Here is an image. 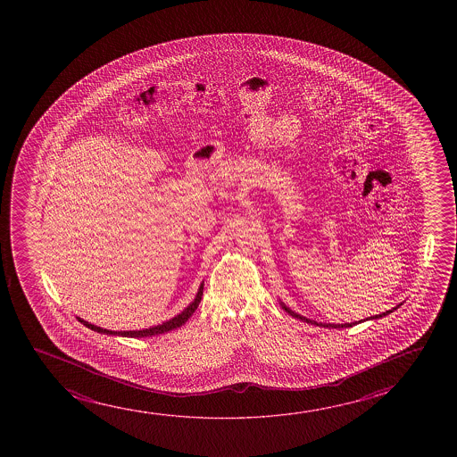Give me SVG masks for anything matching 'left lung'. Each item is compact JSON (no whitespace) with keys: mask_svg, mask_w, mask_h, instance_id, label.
<instances>
[{"mask_svg":"<svg viewBox=\"0 0 457 457\" xmlns=\"http://www.w3.org/2000/svg\"><path fill=\"white\" fill-rule=\"evenodd\" d=\"M282 309L286 311V312L290 313L294 319L301 320V321H306V323H311V325L315 326H321V328H337V329H340V328H351V326L357 325V323H361V321H354V323H342V325H336V323H319V321H315V320H309L306 319V317H303V315H300V313L294 312L290 307L286 306L284 303H281ZM400 306L394 307L392 311H386V312L379 313V315H375V317H369V319H382V317H386V315H388L390 312H394L395 309H398Z\"/></svg>","mask_w":457,"mask_h":457,"instance_id":"obj_1","label":"left lung"}]
</instances>
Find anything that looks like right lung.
<instances>
[{
    "mask_svg": "<svg viewBox=\"0 0 457 457\" xmlns=\"http://www.w3.org/2000/svg\"><path fill=\"white\" fill-rule=\"evenodd\" d=\"M203 287H204V282L198 288V294L195 296V300L181 313H178L176 317L169 320V321H163L162 325L153 326V328H148V329H140V331H109V329H103L100 326L92 325V323H88V321L79 319V317H78V320L81 321L82 325L87 326L88 329L101 332V334L121 336V337H151V336H157V334H163V332L173 331L176 328H181L194 315L196 307L200 304L201 296H203Z\"/></svg>",
    "mask_w": 457,
    "mask_h": 457,
    "instance_id": "add662e5",
    "label": "right lung"
}]
</instances>
